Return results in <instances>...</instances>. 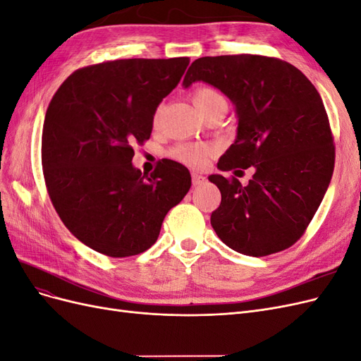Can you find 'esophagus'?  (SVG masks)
Instances as JSON below:
<instances>
[{"mask_svg":"<svg viewBox=\"0 0 361 361\" xmlns=\"http://www.w3.org/2000/svg\"><path fill=\"white\" fill-rule=\"evenodd\" d=\"M206 182V176H203L202 173H192V185L194 187H199V185H203Z\"/></svg>","mask_w":361,"mask_h":361,"instance_id":"1","label":"esophagus"}]
</instances>
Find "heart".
I'll use <instances>...</instances> for the list:
<instances>
[{
    "mask_svg": "<svg viewBox=\"0 0 361 361\" xmlns=\"http://www.w3.org/2000/svg\"><path fill=\"white\" fill-rule=\"evenodd\" d=\"M192 102L197 106V110L202 113L207 106H211L216 102H226L224 97L220 92H216L211 87H199L192 92ZM161 116V106L157 108L155 116H154V123L157 125ZM170 157L176 159L182 164H187V166L192 169H200L207 162L214 154V147L209 145H202V143H182L174 146L170 152Z\"/></svg>",
    "mask_w": 361,
    "mask_h": 361,
    "instance_id": "b5f03b06",
    "label": "heart"
}]
</instances>
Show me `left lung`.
<instances>
[{
	"instance_id": "8db88e82",
	"label": "left lung",
	"mask_w": 361,
	"mask_h": 361,
	"mask_svg": "<svg viewBox=\"0 0 361 361\" xmlns=\"http://www.w3.org/2000/svg\"><path fill=\"white\" fill-rule=\"evenodd\" d=\"M194 81L216 87L236 106L238 135L218 169H255L245 187L233 176L207 178L221 192L211 215L215 233L247 256L289 248L307 231L334 170L333 133L318 90L290 63L251 54L197 59L183 85Z\"/></svg>"
}]
</instances>
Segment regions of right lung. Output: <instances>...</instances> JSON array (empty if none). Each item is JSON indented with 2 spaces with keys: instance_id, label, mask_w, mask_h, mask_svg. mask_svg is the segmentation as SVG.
<instances>
[{
  "instance_id": "add662e5",
  "label": "right lung",
  "mask_w": 361,
  "mask_h": 361,
  "mask_svg": "<svg viewBox=\"0 0 361 361\" xmlns=\"http://www.w3.org/2000/svg\"><path fill=\"white\" fill-rule=\"evenodd\" d=\"M188 64V57L97 63L75 71L52 96L43 178L63 224L97 253L128 257L150 248L191 187L188 169L176 161H159L150 176L130 162Z\"/></svg>"
}]
</instances>
